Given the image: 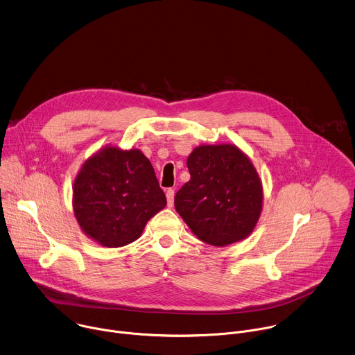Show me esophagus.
<instances>
[{
  "mask_svg": "<svg viewBox=\"0 0 355 355\" xmlns=\"http://www.w3.org/2000/svg\"><path fill=\"white\" fill-rule=\"evenodd\" d=\"M166 200H168V205L173 207V201H175V190L173 189L166 190Z\"/></svg>",
  "mask_w": 355,
  "mask_h": 355,
  "instance_id": "esophagus-1",
  "label": "esophagus"
}]
</instances>
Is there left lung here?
<instances>
[{
    "label": "left lung",
    "mask_w": 355,
    "mask_h": 355,
    "mask_svg": "<svg viewBox=\"0 0 355 355\" xmlns=\"http://www.w3.org/2000/svg\"><path fill=\"white\" fill-rule=\"evenodd\" d=\"M190 180L175 196L179 216L202 242L227 246L248 238L261 214L263 186L234 144L200 146L187 158Z\"/></svg>",
    "instance_id": "8db88e82"
}]
</instances>
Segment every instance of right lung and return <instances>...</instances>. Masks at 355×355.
<instances>
[{"label": "right lung", "instance_id": "obj_1", "mask_svg": "<svg viewBox=\"0 0 355 355\" xmlns=\"http://www.w3.org/2000/svg\"><path fill=\"white\" fill-rule=\"evenodd\" d=\"M165 205L154 168L137 148L103 147L83 164L74 182L73 208L80 228L106 248L137 241Z\"/></svg>", "mask_w": 355, "mask_h": 355}]
</instances>
